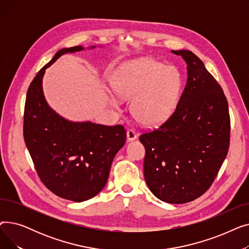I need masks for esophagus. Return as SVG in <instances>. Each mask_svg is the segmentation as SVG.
<instances>
[{
  "mask_svg": "<svg viewBox=\"0 0 249 249\" xmlns=\"http://www.w3.org/2000/svg\"><path fill=\"white\" fill-rule=\"evenodd\" d=\"M137 138V133L134 131L133 129H129L127 131V140L128 141H133Z\"/></svg>",
  "mask_w": 249,
  "mask_h": 249,
  "instance_id": "34e87169",
  "label": "esophagus"
}]
</instances>
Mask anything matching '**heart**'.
I'll use <instances>...</instances> for the list:
<instances>
[{
	"label": "heart",
	"mask_w": 249,
	"mask_h": 249,
	"mask_svg": "<svg viewBox=\"0 0 249 249\" xmlns=\"http://www.w3.org/2000/svg\"><path fill=\"white\" fill-rule=\"evenodd\" d=\"M181 86V75L176 68L165 67L150 58L129 62L112 81L118 97H132L130 110L135 119L145 126L158 125L173 115L180 98Z\"/></svg>",
	"instance_id": "b5f03b06"
}]
</instances>
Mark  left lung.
<instances>
[{"instance_id": "8db88e82", "label": "left lung", "mask_w": 249, "mask_h": 249, "mask_svg": "<svg viewBox=\"0 0 249 249\" xmlns=\"http://www.w3.org/2000/svg\"><path fill=\"white\" fill-rule=\"evenodd\" d=\"M187 63L188 80L173 115L140 135L144 178L169 204L197 199L211 187L228 153L230 117L223 89L190 50H172Z\"/></svg>"}]
</instances>
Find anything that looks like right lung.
<instances>
[{
    "label": "right lung",
    "mask_w": 249,
    "mask_h": 249,
    "mask_svg": "<svg viewBox=\"0 0 249 249\" xmlns=\"http://www.w3.org/2000/svg\"><path fill=\"white\" fill-rule=\"evenodd\" d=\"M81 50L83 46L60 49L38 71L26 96L23 127L26 146L44 186L73 202L93 198L106 186L112 161L126 140L122 125L69 121L48 106L42 89L45 70L61 55Z\"/></svg>",
    "instance_id": "obj_1"
}]
</instances>
